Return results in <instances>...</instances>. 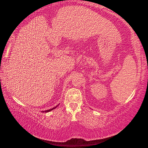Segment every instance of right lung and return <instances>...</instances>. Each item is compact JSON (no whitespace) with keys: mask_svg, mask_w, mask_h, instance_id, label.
<instances>
[{"mask_svg":"<svg viewBox=\"0 0 148 148\" xmlns=\"http://www.w3.org/2000/svg\"><path fill=\"white\" fill-rule=\"evenodd\" d=\"M57 106H58V105H57V106H56V107L53 108H51V109H49V110H46V111H42V112H50V111H51V110H54V109H56Z\"/></svg>","mask_w":148,"mask_h":148,"instance_id":"add662e5","label":"right lung"}]
</instances>
